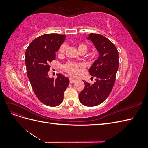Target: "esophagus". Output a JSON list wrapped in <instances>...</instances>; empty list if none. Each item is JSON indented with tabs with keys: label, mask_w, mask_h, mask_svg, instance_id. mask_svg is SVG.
Wrapping results in <instances>:
<instances>
[{
	"label": "esophagus",
	"mask_w": 148,
	"mask_h": 148,
	"mask_svg": "<svg viewBox=\"0 0 148 148\" xmlns=\"http://www.w3.org/2000/svg\"><path fill=\"white\" fill-rule=\"evenodd\" d=\"M76 82V79H74V78H70V83H73L74 82Z\"/></svg>",
	"instance_id": "obj_1"
}]
</instances>
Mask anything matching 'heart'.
Returning <instances> with one entry per match:
<instances>
[{
  "instance_id": "b5f03b06",
  "label": "heart",
  "mask_w": 148,
  "mask_h": 148,
  "mask_svg": "<svg viewBox=\"0 0 148 148\" xmlns=\"http://www.w3.org/2000/svg\"><path fill=\"white\" fill-rule=\"evenodd\" d=\"M78 50V51H85V52L87 51V47L83 43H79L77 45ZM66 49V45L65 44H62L59 47V53H63L65 52ZM83 66V64H75L72 63V62H69V63L66 64L64 65V69L66 72H68L70 75L72 76L77 75L79 72V69L81 67Z\"/></svg>"
}]
</instances>
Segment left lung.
<instances>
[{"mask_svg": "<svg viewBox=\"0 0 148 148\" xmlns=\"http://www.w3.org/2000/svg\"><path fill=\"white\" fill-rule=\"evenodd\" d=\"M93 43L99 55L89 70L96 82H84V88L79 99L86 106H96L104 102L113 88L119 68V52L115 46L102 35L90 33L86 38Z\"/></svg>", "mask_w": 148, "mask_h": 148, "instance_id": "8db88e82", "label": "left lung"}]
</instances>
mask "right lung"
Masks as SVG:
<instances>
[{"mask_svg": "<svg viewBox=\"0 0 148 148\" xmlns=\"http://www.w3.org/2000/svg\"><path fill=\"white\" fill-rule=\"evenodd\" d=\"M66 35L57 33L40 36L30 43L25 52V64L31 87L38 99L47 106L56 107L63 102L69 79L60 73L57 78L48 77L49 64L56 60V52Z\"/></svg>", "mask_w": 148, "mask_h": 148, "instance_id": "obj_1", "label": "right lung"}]
</instances>
